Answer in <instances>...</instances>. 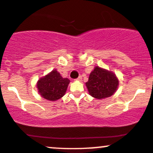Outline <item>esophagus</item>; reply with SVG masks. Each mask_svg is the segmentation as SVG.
Masks as SVG:
<instances>
[{
  "instance_id": "obj_1",
  "label": "esophagus",
  "mask_w": 153,
  "mask_h": 153,
  "mask_svg": "<svg viewBox=\"0 0 153 153\" xmlns=\"http://www.w3.org/2000/svg\"><path fill=\"white\" fill-rule=\"evenodd\" d=\"M82 77L81 76H79L78 78L75 79V81H82Z\"/></svg>"
}]
</instances>
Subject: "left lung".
<instances>
[{
    "label": "left lung",
    "mask_w": 153,
    "mask_h": 153,
    "mask_svg": "<svg viewBox=\"0 0 153 153\" xmlns=\"http://www.w3.org/2000/svg\"><path fill=\"white\" fill-rule=\"evenodd\" d=\"M85 85L90 96L97 99H103L115 93L119 86V79L111 71L96 66L90 74L89 79Z\"/></svg>",
    "instance_id": "left-lung-1"
}]
</instances>
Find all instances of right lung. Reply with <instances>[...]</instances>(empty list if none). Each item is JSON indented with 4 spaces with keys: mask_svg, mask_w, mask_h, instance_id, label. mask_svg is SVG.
Here are the masks:
<instances>
[{
    "mask_svg": "<svg viewBox=\"0 0 153 153\" xmlns=\"http://www.w3.org/2000/svg\"><path fill=\"white\" fill-rule=\"evenodd\" d=\"M70 83L68 78H63L57 69L52 70L38 80L36 87L39 94L44 99L56 101L65 94Z\"/></svg>",
    "mask_w": 153,
    "mask_h": 153,
    "instance_id": "1",
    "label": "right lung"
}]
</instances>
